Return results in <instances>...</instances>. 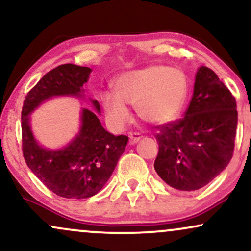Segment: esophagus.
I'll return each mask as SVG.
<instances>
[{
  "mask_svg": "<svg viewBox=\"0 0 251 251\" xmlns=\"http://www.w3.org/2000/svg\"><path fill=\"white\" fill-rule=\"evenodd\" d=\"M140 139H142V135H140L139 133H131V134H129V144H131V145H134V144H137Z\"/></svg>",
  "mask_w": 251,
  "mask_h": 251,
  "instance_id": "34e87169",
  "label": "esophagus"
}]
</instances>
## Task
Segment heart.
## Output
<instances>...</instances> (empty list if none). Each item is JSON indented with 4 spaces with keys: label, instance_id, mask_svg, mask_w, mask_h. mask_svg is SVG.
<instances>
[{
    "label": "heart",
    "instance_id": "heart-1",
    "mask_svg": "<svg viewBox=\"0 0 251 251\" xmlns=\"http://www.w3.org/2000/svg\"><path fill=\"white\" fill-rule=\"evenodd\" d=\"M116 93L105 92L101 96L106 120L112 127L120 129L131 122L128 106L137 108L138 116L145 123L162 125L181 113L189 81L179 68L151 65L122 74L116 82Z\"/></svg>",
    "mask_w": 251,
    "mask_h": 251
}]
</instances>
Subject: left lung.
<instances>
[{
  "instance_id": "1",
  "label": "left lung",
  "mask_w": 251,
  "mask_h": 251,
  "mask_svg": "<svg viewBox=\"0 0 251 251\" xmlns=\"http://www.w3.org/2000/svg\"><path fill=\"white\" fill-rule=\"evenodd\" d=\"M236 127L235 97L214 71L201 66L184 118L158 126L154 170L174 189L203 188L231 160Z\"/></svg>"
}]
</instances>
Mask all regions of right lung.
I'll return each mask as SVG.
<instances>
[{
	"mask_svg": "<svg viewBox=\"0 0 251 251\" xmlns=\"http://www.w3.org/2000/svg\"><path fill=\"white\" fill-rule=\"evenodd\" d=\"M89 67L66 63L48 72L28 92L21 117L22 151L28 168L50 191L63 198H89L103 188L127 145L128 137L114 135L102 127L99 118L87 108L81 111L79 133L65 148L48 150L36 142L29 116L53 97L81 98ZM92 105L100 113L97 100Z\"/></svg>",
	"mask_w": 251,
	"mask_h": 251,
	"instance_id": "1",
	"label": "right lung"
}]
</instances>
